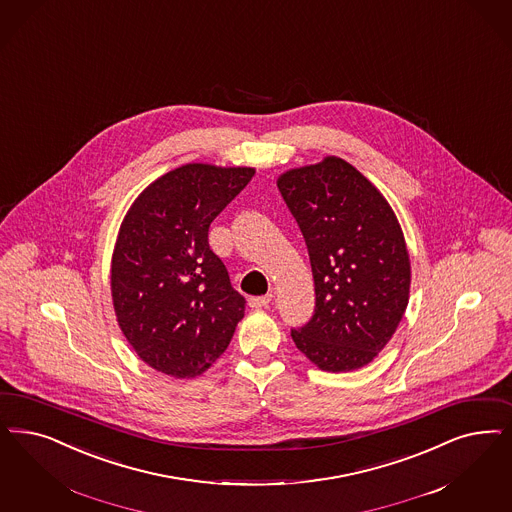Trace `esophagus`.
Segmentation results:
<instances>
[{"instance_id": "esophagus-1", "label": "esophagus", "mask_w": 512, "mask_h": 512, "mask_svg": "<svg viewBox=\"0 0 512 512\" xmlns=\"http://www.w3.org/2000/svg\"><path fill=\"white\" fill-rule=\"evenodd\" d=\"M270 300H272V295H265V297H251V299L247 300V304H249V308L259 310V308H266V306L270 304Z\"/></svg>"}]
</instances>
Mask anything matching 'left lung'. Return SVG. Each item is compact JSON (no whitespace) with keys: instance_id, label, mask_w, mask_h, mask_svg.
Here are the masks:
<instances>
[{"instance_id":"obj_1","label":"left lung","mask_w":512,"mask_h":512,"mask_svg":"<svg viewBox=\"0 0 512 512\" xmlns=\"http://www.w3.org/2000/svg\"><path fill=\"white\" fill-rule=\"evenodd\" d=\"M278 189L306 240L316 314L291 336L327 372L357 371L386 348L405 316L410 257L399 219L340 157L291 168Z\"/></svg>"}]
</instances>
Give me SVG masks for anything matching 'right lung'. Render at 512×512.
<instances>
[{
    "mask_svg": "<svg viewBox=\"0 0 512 512\" xmlns=\"http://www.w3.org/2000/svg\"><path fill=\"white\" fill-rule=\"evenodd\" d=\"M253 176L249 166L189 162L149 183L124 215L111 299L124 338L151 369L194 378L229 348L246 299L208 230Z\"/></svg>",
    "mask_w": 512,
    "mask_h": 512,
    "instance_id": "1",
    "label": "right lung"
}]
</instances>
